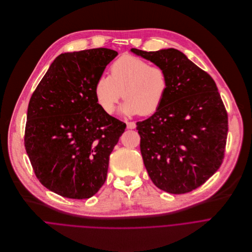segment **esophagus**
<instances>
[{
    "label": "esophagus",
    "instance_id": "34e87169",
    "mask_svg": "<svg viewBox=\"0 0 252 252\" xmlns=\"http://www.w3.org/2000/svg\"><path fill=\"white\" fill-rule=\"evenodd\" d=\"M126 125H127V128H128V129H135V128H136L135 122H127Z\"/></svg>",
    "mask_w": 252,
    "mask_h": 252
}]
</instances>
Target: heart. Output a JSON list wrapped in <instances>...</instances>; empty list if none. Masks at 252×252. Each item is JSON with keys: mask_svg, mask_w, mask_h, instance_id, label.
Here are the masks:
<instances>
[{"mask_svg": "<svg viewBox=\"0 0 252 252\" xmlns=\"http://www.w3.org/2000/svg\"><path fill=\"white\" fill-rule=\"evenodd\" d=\"M168 86V76L163 68L151 66L133 56H124L110 66L108 77L96 80L93 91L96 102L107 114L114 112L123 95L126 99L120 107L123 114L147 116L160 108Z\"/></svg>", "mask_w": 252, "mask_h": 252, "instance_id": "b5f03b06", "label": "heart"}]
</instances>
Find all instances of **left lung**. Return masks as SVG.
<instances>
[{"mask_svg": "<svg viewBox=\"0 0 252 252\" xmlns=\"http://www.w3.org/2000/svg\"><path fill=\"white\" fill-rule=\"evenodd\" d=\"M131 52L163 68L169 82L160 108L137 122L149 177L167 192L191 191L219 170L224 157L227 113L217 84L178 49Z\"/></svg>", "mask_w": 252, "mask_h": 252, "instance_id": "left-lung-1", "label": "left lung"}]
</instances>
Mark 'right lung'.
Segmentation results:
<instances>
[{
    "label": "right lung",
    "mask_w": 252,
    "mask_h": 252,
    "mask_svg": "<svg viewBox=\"0 0 252 252\" xmlns=\"http://www.w3.org/2000/svg\"><path fill=\"white\" fill-rule=\"evenodd\" d=\"M117 55L103 47L62 54L31 97L27 154L41 185L62 196L89 198L106 181L126 124L101 109L93 88Z\"/></svg>",
    "instance_id": "right-lung-1"
}]
</instances>
